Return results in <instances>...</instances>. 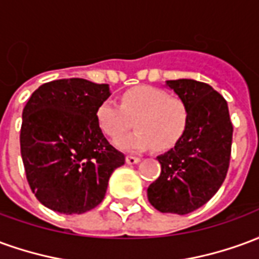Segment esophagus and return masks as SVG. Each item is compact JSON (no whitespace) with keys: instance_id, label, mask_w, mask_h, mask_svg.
<instances>
[{"instance_id":"34e87169","label":"esophagus","mask_w":259,"mask_h":259,"mask_svg":"<svg viewBox=\"0 0 259 259\" xmlns=\"http://www.w3.org/2000/svg\"><path fill=\"white\" fill-rule=\"evenodd\" d=\"M139 162H140V158L132 157V155H127V157H126V163H129V165H133V163H139Z\"/></svg>"}]
</instances>
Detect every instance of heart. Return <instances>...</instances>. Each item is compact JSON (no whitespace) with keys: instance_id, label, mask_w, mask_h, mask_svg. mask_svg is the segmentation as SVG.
<instances>
[{"instance_id":"b5f03b06","label":"heart","mask_w":259,"mask_h":259,"mask_svg":"<svg viewBox=\"0 0 259 259\" xmlns=\"http://www.w3.org/2000/svg\"><path fill=\"white\" fill-rule=\"evenodd\" d=\"M100 129L116 139L130 129L135 119L136 132L115 141L124 151H144L155 147L159 152L178 146L187 126L189 109L180 98L154 85H136L120 97V104L104 100L97 107Z\"/></svg>"}]
</instances>
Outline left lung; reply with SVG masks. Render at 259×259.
I'll return each mask as SVG.
<instances>
[{
	"label": "left lung",
	"instance_id": "obj_1",
	"mask_svg": "<svg viewBox=\"0 0 259 259\" xmlns=\"http://www.w3.org/2000/svg\"><path fill=\"white\" fill-rule=\"evenodd\" d=\"M166 85L189 109V126L175 148L158 157L161 175L147 195L155 209L186 215L211 200L226 178L233 124L228 102L211 85L191 79Z\"/></svg>",
	"mask_w": 259,
	"mask_h": 259
}]
</instances>
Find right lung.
<instances>
[{
    "label": "right lung",
    "mask_w": 259,
    "mask_h": 259,
    "mask_svg": "<svg viewBox=\"0 0 259 259\" xmlns=\"http://www.w3.org/2000/svg\"><path fill=\"white\" fill-rule=\"evenodd\" d=\"M109 85L61 79L40 85L22 113L20 154L33 194L53 211L96 208L124 155L102 135L96 118Z\"/></svg>",
    "instance_id": "right-lung-1"
}]
</instances>
